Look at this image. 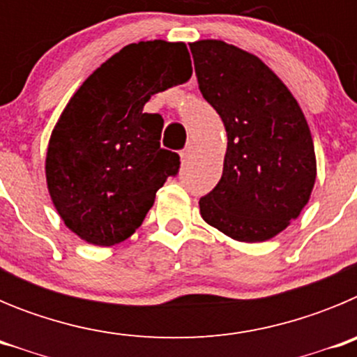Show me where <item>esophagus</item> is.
<instances>
[{
	"label": "esophagus",
	"mask_w": 357,
	"mask_h": 357,
	"mask_svg": "<svg viewBox=\"0 0 357 357\" xmlns=\"http://www.w3.org/2000/svg\"><path fill=\"white\" fill-rule=\"evenodd\" d=\"M191 151H193V146H191V144H188V146H185L184 150L181 151V159L182 160H188L189 155H191Z\"/></svg>",
	"instance_id": "obj_1"
}]
</instances>
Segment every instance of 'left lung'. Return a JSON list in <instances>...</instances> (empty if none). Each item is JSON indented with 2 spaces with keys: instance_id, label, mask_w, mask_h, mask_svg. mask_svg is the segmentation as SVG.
<instances>
[{
  "instance_id": "8db88e82",
  "label": "left lung",
  "mask_w": 357,
  "mask_h": 357,
  "mask_svg": "<svg viewBox=\"0 0 357 357\" xmlns=\"http://www.w3.org/2000/svg\"><path fill=\"white\" fill-rule=\"evenodd\" d=\"M202 96L227 130L223 173L200 198L209 225L236 241H266L298 218L317 178L304 112L261 59L223 40L189 44Z\"/></svg>"
}]
</instances>
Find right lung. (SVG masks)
Returning a JSON list of instances; mask_svg holds the SVG:
<instances>
[{
	"label": "right lung",
	"instance_id": "right-lung-1",
	"mask_svg": "<svg viewBox=\"0 0 357 357\" xmlns=\"http://www.w3.org/2000/svg\"><path fill=\"white\" fill-rule=\"evenodd\" d=\"M191 75L184 43L146 40L110 56L73 94L50 137L46 182L56 213L84 241L112 247L130 238L178 173V153L160 148L162 116L143 107Z\"/></svg>",
	"mask_w": 357,
	"mask_h": 357
}]
</instances>
